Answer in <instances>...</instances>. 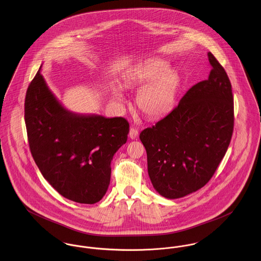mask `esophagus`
I'll return each mask as SVG.
<instances>
[{"instance_id": "esophagus-1", "label": "esophagus", "mask_w": 261, "mask_h": 261, "mask_svg": "<svg viewBox=\"0 0 261 261\" xmlns=\"http://www.w3.org/2000/svg\"><path fill=\"white\" fill-rule=\"evenodd\" d=\"M128 135H129V138H130V139L134 140V139H136V138L138 137V130H137L136 128H131Z\"/></svg>"}]
</instances>
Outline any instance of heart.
I'll use <instances>...</instances> for the list:
<instances>
[{
  "label": "heart",
  "mask_w": 261,
  "mask_h": 261,
  "mask_svg": "<svg viewBox=\"0 0 261 261\" xmlns=\"http://www.w3.org/2000/svg\"><path fill=\"white\" fill-rule=\"evenodd\" d=\"M124 82L128 86H139L136 104L141 112L149 118H159L167 114L174 106L180 75L169 67V63L161 59L145 60L132 67L125 75ZM112 99L120 104L124 101L119 89L112 90Z\"/></svg>",
  "instance_id": "1"
}]
</instances>
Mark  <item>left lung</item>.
<instances>
[{
	"label": "left lung",
	"mask_w": 261,
	"mask_h": 261,
	"mask_svg": "<svg viewBox=\"0 0 261 261\" xmlns=\"http://www.w3.org/2000/svg\"><path fill=\"white\" fill-rule=\"evenodd\" d=\"M208 79L191 87L179 105L140 133L154 189L170 200L202 188L225 155L233 131V96L228 76L207 53Z\"/></svg>",
	"instance_id": "left-lung-1"
}]
</instances>
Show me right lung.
<instances>
[{"label": "right lung", "mask_w": 261, "mask_h": 261, "mask_svg": "<svg viewBox=\"0 0 261 261\" xmlns=\"http://www.w3.org/2000/svg\"><path fill=\"white\" fill-rule=\"evenodd\" d=\"M29 85L24 121L33 158L43 178L60 195L95 203L107 192L111 161L127 141L122 117L81 114L66 109L40 73Z\"/></svg>", "instance_id": "add662e5"}]
</instances>
